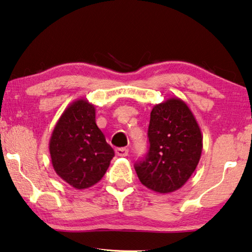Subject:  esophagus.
I'll use <instances>...</instances> for the list:
<instances>
[{
	"label": "esophagus",
	"instance_id": "obj_1",
	"mask_svg": "<svg viewBox=\"0 0 252 252\" xmlns=\"http://www.w3.org/2000/svg\"><path fill=\"white\" fill-rule=\"evenodd\" d=\"M115 154H117L119 157H126L129 154V149L127 148H117L115 149Z\"/></svg>",
	"mask_w": 252,
	"mask_h": 252
}]
</instances>
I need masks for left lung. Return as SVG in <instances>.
I'll use <instances>...</instances> for the list:
<instances>
[{
    "mask_svg": "<svg viewBox=\"0 0 252 252\" xmlns=\"http://www.w3.org/2000/svg\"><path fill=\"white\" fill-rule=\"evenodd\" d=\"M149 150L134 168L142 185L166 194L177 190L196 169L203 135L189 107L178 97L156 104L148 129Z\"/></svg>",
    "mask_w": 252,
    "mask_h": 252,
    "instance_id": "left-lung-1",
    "label": "left lung"
}]
</instances>
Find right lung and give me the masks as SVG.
<instances>
[{
  "label": "right lung",
  "instance_id": "1",
  "mask_svg": "<svg viewBox=\"0 0 252 252\" xmlns=\"http://www.w3.org/2000/svg\"><path fill=\"white\" fill-rule=\"evenodd\" d=\"M49 151L56 174L76 189L101 181L114 157L95 122V106L85 98L63 111L51 133Z\"/></svg>",
  "mask_w": 252,
  "mask_h": 252
}]
</instances>
